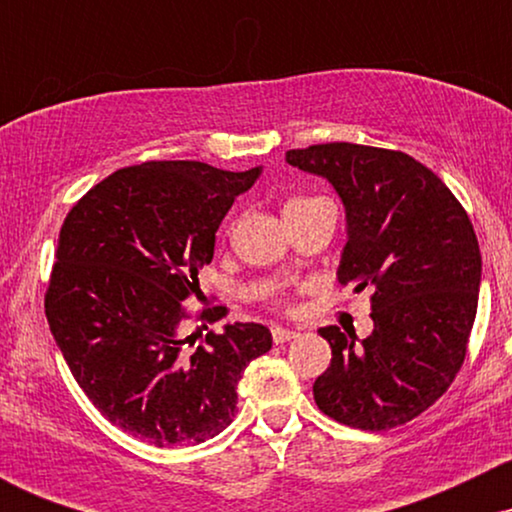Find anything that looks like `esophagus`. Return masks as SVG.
<instances>
[{
	"instance_id": "esophagus-1",
	"label": "esophagus",
	"mask_w": 512,
	"mask_h": 512,
	"mask_svg": "<svg viewBox=\"0 0 512 512\" xmlns=\"http://www.w3.org/2000/svg\"><path fill=\"white\" fill-rule=\"evenodd\" d=\"M296 337H298L296 330H284V327H274V330H272L274 344H286V342H291V339H296Z\"/></svg>"
}]
</instances>
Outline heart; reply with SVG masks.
Masks as SVG:
<instances>
[{"mask_svg":"<svg viewBox=\"0 0 512 512\" xmlns=\"http://www.w3.org/2000/svg\"><path fill=\"white\" fill-rule=\"evenodd\" d=\"M293 202H296V199H293Z\"/></svg>","mask_w":512,"mask_h":512,"instance_id":"1","label":"heart"}]
</instances>
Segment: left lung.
<instances>
[{
	"mask_svg": "<svg viewBox=\"0 0 512 512\" xmlns=\"http://www.w3.org/2000/svg\"><path fill=\"white\" fill-rule=\"evenodd\" d=\"M325 178L346 211L337 279L370 296L373 332L320 327L332 363L315 380L320 411L361 431L407 424L448 390L477 317L481 252L467 211L433 170L402 151L349 142L286 151Z\"/></svg>",
	"mask_w": 512,
	"mask_h": 512,
	"instance_id": "1",
	"label": "left lung"
}]
</instances>
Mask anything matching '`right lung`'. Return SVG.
<instances>
[{
  "instance_id": "obj_1",
  "label": "right lung",
  "mask_w": 512,
  "mask_h": 512,
  "mask_svg": "<svg viewBox=\"0 0 512 512\" xmlns=\"http://www.w3.org/2000/svg\"><path fill=\"white\" fill-rule=\"evenodd\" d=\"M260 175L149 161L115 170L64 219L45 293L52 337L93 407L156 448L219 436L236 416L243 370L272 349L257 322L202 334L223 305L199 315L202 330L182 327L223 216Z\"/></svg>"
}]
</instances>
